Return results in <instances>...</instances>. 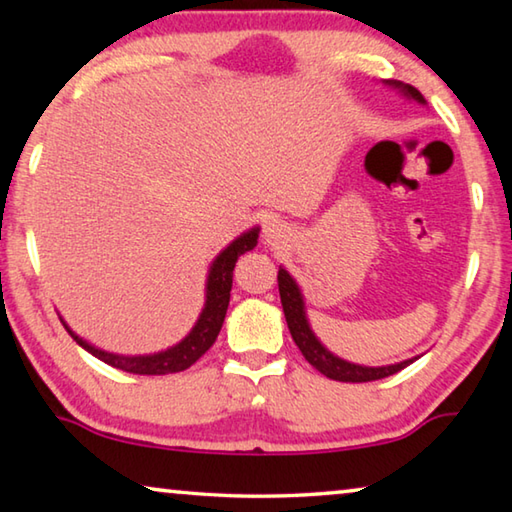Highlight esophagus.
Wrapping results in <instances>:
<instances>
[{
  "instance_id": "obj_1",
  "label": "esophagus",
  "mask_w": 512,
  "mask_h": 512,
  "mask_svg": "<svg viewBox=\"0 0 512 512\" xmlns=\"http://www.w3.org/2000/svg\"><path fill=\"white\" fill-rule=\"evenodd\" d=\"M264 237L268 239V241H280V239H284L287 237V225H282L280 221H271L264 228Z\"/></svg>"
}]
</instances>
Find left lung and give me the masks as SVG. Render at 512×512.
Instances as JSON below:
<instances>
[{"label": "left lung", "instance_id": "obj_1", "mask_svg": "<svg viewBox=\"0 0 512 512\" xmlns=\"http://www.w3.org/2000/svg\"><path fill=\"white\" fill-rule=\"evenodd\" d=\"M397 88H402L404 94H409L415 101L424 103L422 94L413 88V85H402L395 83ZM277 289H280V300H282V309H284V318H287L289 332L293 336V341L302 352L311 366H314L318 372H323L325 377L334 379V381H352V384H361V381H375V379H384L391 377L395 372H400L402 368L409 366L415 359L395 363V366H381V368H368V366H357V363L343 361L339 357H334L332 352H327L320 341L314 336V332L309 329L307 316H305V302H302L298 284L293 282V277L280 268L277 271Z\"/></svg>", "mask_w": 512, "mask_h": 512}]
</instances>
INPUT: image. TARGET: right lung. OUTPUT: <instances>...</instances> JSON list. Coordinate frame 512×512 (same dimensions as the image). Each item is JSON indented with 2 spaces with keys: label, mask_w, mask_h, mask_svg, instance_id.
Wrapping results in <instances>:
<instances>
[{
  "label": "right lung",
  "mask_w": 512,
  "mask_h": 512,
  "mask_svg": "<svg viewBox=\"0 0 512 512\" xmlns=\"http://www.w3.org/2000/svg\"><path fill=\"white\" fill-rule=\"evenodd\" d=\"M257 237H259V230L253 228L250 232H246V235H241L239 239L232 241V244L214 259V264L210 268V277H207V300H205L203 314L198 318V323L194 325L192 332H189V336H185L176 348L164 350L158 354H149V357H119V354H110L99 348H92L90 343L79 339V336H76L67 325L65 329L83 350H88L92 357L101 359L112 368L133 372V375H171V372L187 370L212 348L216 336H219L225 311H228V302H230L232 271H235L237 259L257 246Z\"/></svg>",
  "instance_id": "right-lung-1"
}]
</instances>
